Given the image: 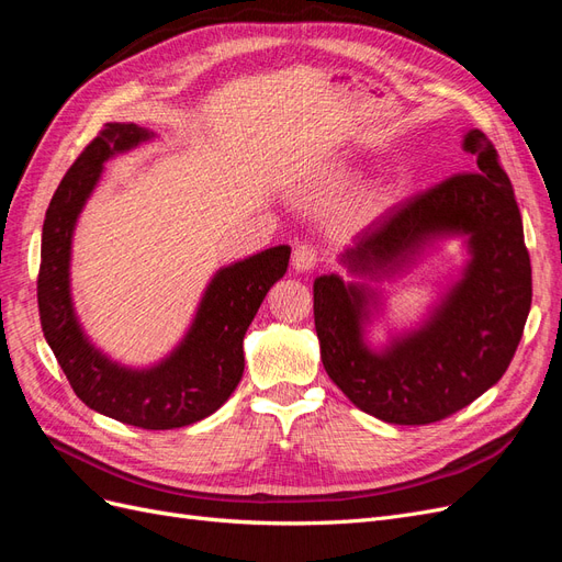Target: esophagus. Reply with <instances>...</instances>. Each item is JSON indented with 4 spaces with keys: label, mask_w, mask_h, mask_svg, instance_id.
<instances>
[{
    "label": "esophagus",
    "mask_w": 562,
    "mask_h": 562,
    "mask_svg": "<svg viewBox=\"0 0 562 562\" xmlns=\"http://www.w3.org/2000/svg\"><path fill=\"white\" fill-rule=\"evenodd\" d=\"M318 262L316 248L312 244H297L293 248V269L295 271H312Z\"/></svg>",
    "instance_id": "obj_1"
}]
</instances>
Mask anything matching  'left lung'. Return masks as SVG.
Masks as SVG:
<instances>
[{"label": "left lung", "instance_id": "left-lung-1", "mask_svg": "<svg viewBox=\"0 0 562 562\" xmlns=\"http://www.w3.org/2000/svg\"><path fill=\"white\" fill-rule=\"evenodd\" d=\"M471 171L401 203L361 232L342 262L380 281L436 236L464 234L471 260L431 318L384 351L363 342L375 293L337 274L314 281V326L328 378L363 413L389 424H431L497 384L512 363L532 302V267L514 187L495 145L464 135Z\"/></svg>", "mask_w": 562, "mask_h": 562}]
</instances>
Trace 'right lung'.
<instances>
[{"label": "right lung", "mask_w": 562, "mask_h": 562, "mask_svg": "<svg viewBox=\"0 0 562 562\" xmlns=\"http://www.w3.org/2000/svg\"><path fill=\"white\" fill-rule=\"evenodd\" d=\"M151 135L135 124H105L65 173L42 229L37 302L46 342L75 394L100 415L161 431L209 417L232 396L244 375V335L269 288L285 274L291 248H267L220 269L190 333L159 366L131 370L112 363L83 337L72 310V232L103 164Z\"/></svg>", "instance_id": "add662e5"}]
</instances>
